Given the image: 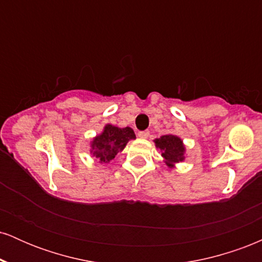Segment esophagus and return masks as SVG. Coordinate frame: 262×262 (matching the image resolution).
<instances>
[{"instance_id": "esophagus-1", "label": "esophagus", "mask_w": 262, "mask_h": 262, "mask_svg": "<svg viewBox=\"0 0 262 262\" xmlns=\"http://www.w3.org/2000/svg\"><path fill=\"white\" fill-rule=\"evenodd\" d=\"M149 135H150V132H149V130L139 132V133H138V137L141 138V139H148Z\"/></svg>"}]
</instances>
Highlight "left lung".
<instances>
[{"label":"left lung","instance_id":"8db88e82","mask_svg":"<svg viewBox=\"0 0 262 262\" xmlns=\"http://www.w3.org/2000/svg\"><path fill=\"white\" fill-rule=\"evenodd\" d=\"M155 146L161 151V156L167 167L173 169L176 164L186 159V146L180 137L173 134L162 135L154 139Z\"/></svg>","mask_w":262,"mask_h":262}]
</instances>
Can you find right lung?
<instances>
[{
	"label": "right lung",
	"mask_w": 262,
	"mask_h": 262,
	"mask_svg": "<svg viewBox=\"0 0 262 262\" xmlns=\"http://www.w3.org/2000/svg\"><path fill=\"white\" fill-rule=\"evenodd\" d=\"M133 139H135V134L132 128L106 124L103 130L90 141V154L101 164H110L114 156L123 151L128 141Z\"/></svg>",
	"instance_id": "right-lung-1"
}]
</instances>
